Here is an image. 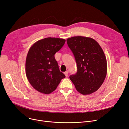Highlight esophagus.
<instances>
[{
  "mask_svg": "<svg viewBox=\"0 0 129 129\" xmlns=\"http://www.w3.org/2000/svg\"><path fill=\"white\" fill-rule=\"evenodd\" d=\"M64 74H65L66 77H67V76H68V75H69V72L68 71H66L65 72H64Z\"/></svg>",
  "mask_w": 129,
  "mask_h": 129,
  "instance_id": "34e87169",
  "label": "esophagus"
}]
</instances>
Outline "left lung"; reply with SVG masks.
Returning <instances> with one entry per match:
<instances>
[{
    "mask_svg": "<svg viewBox=\"0 0 129 129\" xmlns=\"http://www.w3.org/2000/svg\"><path fill=\"white\" fill-rule=\"evenodd\" d=\"M66 41L77 64L76 73L70 76L76 90L83 94L97 91L107 75V59L103 49L90 38L73 37Z\"/></svg>",
    "mask_w": 129,
    "mask_h": 129,
    "instance_id": "1",
    "label": "left lung"
}]
</instances>
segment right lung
Here are the masks:
<instances>
[{
  "mask_svg": "<svg viewBox=\"0 0 129 129\" xmlns=\"http://www.w3.org/2000/svg\"><path fill=\"white\" fill-rule=\"evenodd\" d=\"M65 42L63 39L46 38L38 41L29 49L25 62L26 75L37 91L49 94L65 77L54 57Z\"/></svg>",
  "mask_w": 129,
  "mask_h": 129,
  "instance_id": "1",
  "label": "right lung"
}]
</instances>
